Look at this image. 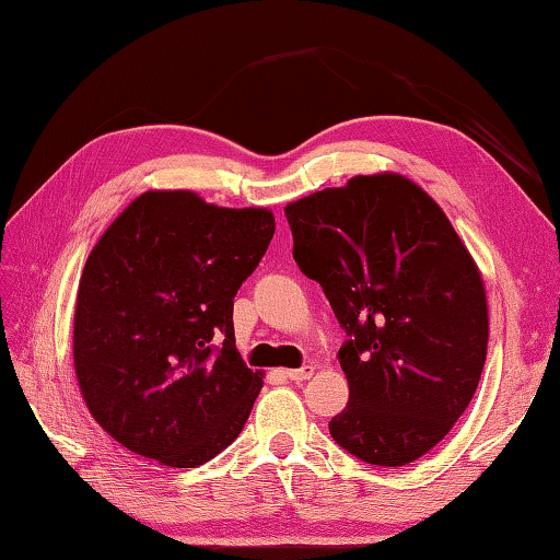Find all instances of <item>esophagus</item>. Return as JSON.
Masks as SVG:
<instances>
[{
    "label": "esophagus",
    "instance_id": "esophagus-1",
    "mask_svg": "<svg viewBox=\"0 0 560 560\" xmlns=\"http://www.w3.org/2000/svg\"><path fill=\"white\" fill-rule=\"evenodd\" d=\"M312 374H314L312 364H304V368H296V370H284V376L292 382H306Z\"/></svg>",
    "mask_w": 560,
    "mask_h": 560
}]
</instances>
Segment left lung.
I'll return each instance as SVG.
<instances>
[{
    "label": "left lung",
    "mask_w": 560,
    "mask_h": 560,
    "mask_svg": "<svg viewBox=\"0 0 560 560\" xmlns=\"http://www.w3.org/2000/svg\"><path fill=\"white\" fill-rule=\"evenodd\" d=\"M296 266L348 340L330 438L374 466L420 459L471 404L488 350L481 272L447 214L398 174L355 176L284 208Z\"/></svg>",
    "instance_id": "8db88e82"
}]
</instances>
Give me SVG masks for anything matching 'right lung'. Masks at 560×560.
<instances>
[{"mask_svg": "<svg viewBox=\"0 0 560 560\" xmlns=\"http://www.w3.org/2000/svg\"><path fill=\"white\" fill-rule=\"evenodd\" d=\"M276 234L266 208L147 190L91 248L74 372L96 423L130 452L192 469L238 438L264 386L234 346V296Z\"/></svg>", "mask_w": 560, "mask_h": 560, "instance_id": "obj_1", "label": "right lung"}]
</instances>
